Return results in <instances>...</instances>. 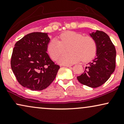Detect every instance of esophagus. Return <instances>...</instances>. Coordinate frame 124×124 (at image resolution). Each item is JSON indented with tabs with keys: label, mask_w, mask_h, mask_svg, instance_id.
<instances>
[{
	"label": "esophagus",
	"mask_w": 124,
	"mask_h": 124,
	"mask_svg": "<svg viewBox=\"0 0 124 124\" xmlns=\"http://www.w3.org/2000/svg\"><path fill=\"white\" fill-rule=\"evenodd\" d=\"M63 66H66V67H70L72 66V65H63Z\"/></svg>",
	"instance_id": "34e87169"
}]
</instances>
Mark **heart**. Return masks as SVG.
Masks as SVG:
<instances>
[{
    "instance_id": "1",
    "label": "heart",
    "mask_w": 124,
    "mask_h": 124,
    "mask_svg": "<svg viewBox=\"0 0 124 124\" xmlns=\"http://www.w3.org/2000/svg\"><path fill=\"white\" fill-rule=\"evenodd\" d=\"M60 40L54 38L49 41L47 50L54 60H56L69 47L70 53L65 54L61 56L59 62L67 65L78 62L82 59L83 62H89L94 57L97 46L96 41L91 36H84L80 32L68 31L62 33Z\"/></svg>"
}]
</instances>
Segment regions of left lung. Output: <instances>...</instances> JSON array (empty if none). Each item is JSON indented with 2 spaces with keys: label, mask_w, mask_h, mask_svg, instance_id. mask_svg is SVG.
<instances>
[{
  "label": "left lung",
  "mask_w": 124,
  "mask_h": 124,
  "mask_svg": "<svg viewBox=\"0 0 124 124\" xmlns=\"http://www.w3.org/2000/svg\"><path fill=\"white\" fill-rule=\"evenodd\" d=\"M90 35L96 42L97 56L88 63L85 72L77 79L82 85L96 88L106 83L114 71L116 50L106 32L97 30Z\"/></svg>",
  "instance_id": "1"
}]
</instances>
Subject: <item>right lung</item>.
Listing matches in <instances>:
<instances>
[{
    "instance_id": "obj_1",
    "label": "right lung",
    "mask_w": 124,
    "mask_h": 124,
    "mask_svg": "<svg viewBox=\"0 0 124 124\" xmlns=\"http://www.w3.org/2000/svg\"><path fill=\"white\" fill-rule=\"evenodd\" d=\"M49 40L47 33L34 32L15 44L11 68L22 86L40 91L48 87L55 79L60 66L46 53Z\"/></svg>"
}]
</instances>
